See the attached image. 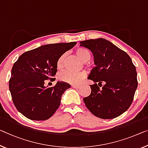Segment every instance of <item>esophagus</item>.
<instances>
[{
    "label": "esophagus",
    "mask_w": 148,
    "mask_h": 148,
    "mask_svg": "<svg viewBox=\"0 0 148 148\" xmlns=\"http://www.w3.org/2000/svg\"><path fill=\"white\" fill-rule=\"evenodd\" d=\"M72 87L73 88H80V85H72Z\"/></svg>",
    "instance_id": "esophagus-1"
}]
</instances>
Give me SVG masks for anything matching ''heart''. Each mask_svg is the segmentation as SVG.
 Listing matches in <instances>:
<instances>
[{
  "instance_id": "b5f03b06",
  "label": "heart",
  "mask_w": 148,
  "mask_h": 148,
  "mask_svg": "<svg viewBox=\"0 0 148 148\" xmlns=\"http://www.w3.org/2000/svg\"><path fill=\"white\" fill-rule=\"evenodd\" d=\"M75 54L82 61L87 62L90 60L91 54L89 50L84 47H79L75 50ZM65 54L59 57L57 60L56 66L58 69H62L64 66V62ZM86 77V73L84 72H72L69 71H66L59 75V79L61 81L65 82L72 84H77L84 79Z\"/></svg>"
}]
</instances>
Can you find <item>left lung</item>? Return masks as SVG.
Wrapping results in <instances>:
<instances>
[{"instance_id": "1", "label": "left lung", "mask_w": 148, "mask_h": 148, "mask_svg": "<svg viewBox=\"0 0 148 148\" xmlns=\"http://www.w3.org/2000/svg\"><path fill=\"white\" fill-rule=\"evenodd\" d=\"M80 46L90 50L96 66L88 79L91 94L84 98L86 106L94 116L113 119L129 108L138 87L137 72L130 57L113 43L102 38L80 42ZM105 83L102 89L97 82Z\"/></svg>"}]
</instances>
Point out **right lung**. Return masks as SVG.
<instances>
[{"label":"right lung","mask_w":148,"mask_h":148,"mask_svg":"<svg viewBox=\"0 0 148 148\" xmlns=\"http://www.w3.org/2000/svg\"><path fill=\"white\" fill-rule=\"evenodd\" d=\"M76 42L40 46L19 56L13 65L9 90L18 111L32 120H46L55 113L61 96L70 88L69 84L57 82L54 87L45 86V82L57 72V60L71 49Z\"/></svg>","instance_id":"obj_1"}]
</instances>
